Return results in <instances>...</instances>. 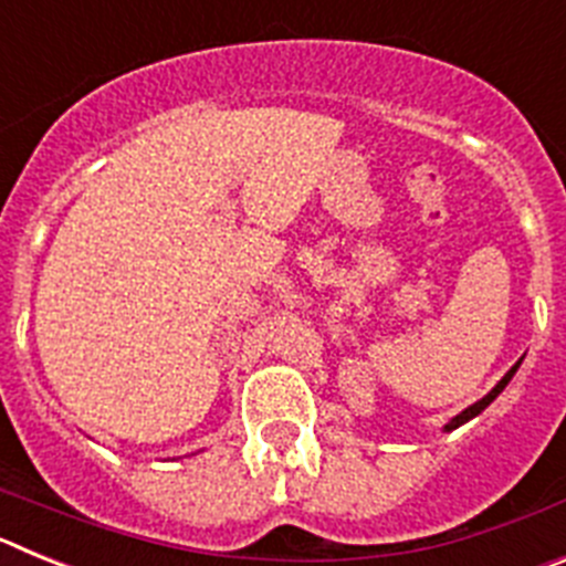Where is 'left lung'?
I'll return each instance as SVG.
<instances>
[{"instance_id":"1","label":"left lung","mask_w":566,"mask_h":566,"mask_svg":"<svg viewBox=\"0 0 566 566\" xmlns=\"http://www.w3.org/2000/svg\"><path fill=\"white\" fill-rule=\"evenodd\" d=\"M516 368H518V363L513 365V368H510L507 374H504V377H502V382H499L496 388H493V391L488 394V397H484V399H479V402H476V405H470V408H464V411L459 413L457 419H451V424H444V431H453V428H459V424H462V422H468V419H473V417H476V413H482L484 408H488V405L493 402V399H496L499 394L504 391V385H507L510 379H513V374H516Z\"/></svg>"}]
</instances>
